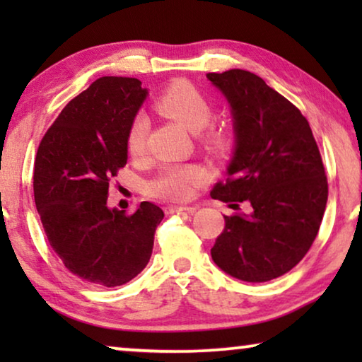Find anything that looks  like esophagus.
<instances>
[{
  "label": "esophagus",
  "mask_w": 362,
  "mask_h": 362,
  "mask_svg": "<svg viewBox=\"0 0 362 362\" xmlns=\"http://www.w3.org/2000/svg\"><path fill=\"white\" fill-rule=\"evenodd\" d=\"M194 211L196 207L192 206H168L166 207V214H180V212H189V214H192Z\"/></svg>",
  "instance_id": "obj_1"
}]
</instances>
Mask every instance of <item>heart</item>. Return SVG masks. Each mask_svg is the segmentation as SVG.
Instances as JSON below:
<instances>
[{
  "instance_id": "obj_1",
  "label": "heart",
  "mask_w": 362,
  "mask_h": 362,
  "mask_svg": "<svg viewBox=\"0 0 362 362\" xmlns=\"http://www.w3.org/2000/svg\"><path fill=\"white\" fill-rule=\"evenodd\" d=\"M158 110L176 120L191 133H201L214 117L212 103L187 82H176L168 87L156 102ZM150 122L145 113L133 117L127 130V150L132 156H141L146 148V135ZM211 145L222 146L224 138L211 135ZM201 173L194 166H168L155 181L150 182L153 194L168 199H185L189 194L191 186L199 181Z\"/></svg>"
}]
</instances>
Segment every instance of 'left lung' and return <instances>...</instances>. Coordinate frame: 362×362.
<instances>
[{
	"mask_svg": "<svg viewBox=\"0 0 362 362\" xmlns=\"http://www.w3.org/2000/svg\"><path fill=\"white\" fill-rule=\"evenodd\" d=\"M230 107L234 151L214 199L249 212L224 216L211 255L227 275L249 284L274 280L306 255L320 230L328 181L301 112L255 74H207Z\"/></svg>",
	"mask_w": 362,
	"mask_h": 362,
	"instance_id": "1",
	"label": "left lung"
}]
</instances>
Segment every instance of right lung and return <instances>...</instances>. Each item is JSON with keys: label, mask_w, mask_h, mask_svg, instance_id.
<instances>
[{"label": "right lung", "mask_w": 362, "mask_h": 362, "mask_svg": "<svg viewBox=\"0 0 362 362\" xmlns=\"http://www.w3.org/2000/svg\"><path fill=\"white\" fill-rule=\"evenodd\" d=\"M148 97L138 78L100 77L64 107L34 163V201L49 244L69 272L120 286L150 262L165 217L153 202L133 214L107 206L108 181L127 165V130Z\"/></svg>", "instance_id": "right-lung-1"}]
</instances>
